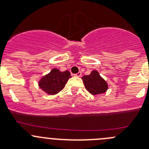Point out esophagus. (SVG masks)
I'll use <instances>...</instances> for the list:
<instances>
[{"label":"esophagus","mask_w":149,"mask_h":149,"mask_svg":"<svg viewBox=\"0 0 149 149\" xmlns=\"http://www.w3.org/2000/svg\"><path fill=\"white\" fill-rule=\"evenodd\" d=\"M74 76L75 77H81V72H79V73H76V74H74Z\"/></svg>","instance_id":"esophagus-1"}]
</instances>
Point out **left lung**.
<instances>
[{
    "instance_id": "obj_1",
    "label": "left lung",
    "mask_w": 149,
    "mask_h": 149,
    "mask_svg": "<svg viewBox=\"0 0 149 149\" xmlns=\"http://www.w3.org/2000/svg\"><path fill=\"white\" fill-rule=\"evenodd\" d=\"M81 79L86 89L92 95L101 94L107 91L108 84L97 70H92L89 75L84 76Z\"/></svg>"
}]
</instances>
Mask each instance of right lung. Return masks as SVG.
I'll return each instance as SVG.
<instances>
[{
  "mask_svg": "<svg viewBox=\"0 0 149 149\" xmlns=\"http://www.w3.org/2000/svg\"><path fill=\"white\" fill-rule=\"evenodd\" d=\"M70 78L71 76L68 70L61 71L58 68H52L49 73L41 78L38 85L46 94L55 95L63 90Z\"/></svg>",
  "mask_w": 149,
  "mask_h": 149,
  "instance_id": "1",
  "label": "right lung"
}]
</instances>
